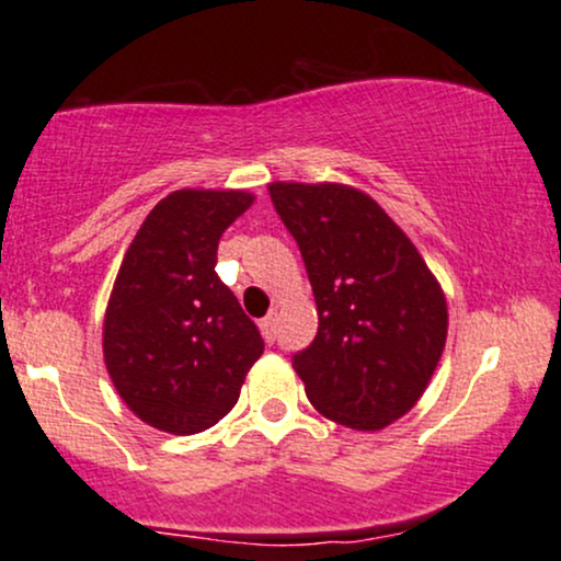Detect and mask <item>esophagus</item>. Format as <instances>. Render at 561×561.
Wrapping results in <instances>:
<instances>
[{
  "label": "esophagus",
  "mask_w": 561,
  "mask_h": 561,
  "mask_svg": "<svg viewBox=\"0 0 561 561\" xmlns=\"http://www.w3.org/2000/svg\"><path fill=\"white\" fill-rule=\"evenodd\" d=\"M259 327L263 332V340H266V343H274V340H276V313L272 311L266 319H261Z\"/></svg>",
  "instance_id": "esophagus-1"
}]
</instances>
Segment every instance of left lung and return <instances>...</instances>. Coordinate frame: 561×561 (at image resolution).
I'll use <instances>...</instances> for the list:
<instances>
[{
    "label": "left lung",
    "instance_id": "1",
    "mask_svg": "<svg viewBox=\"0 0 561 561\" xmlns=\"http://www.w3.org/2000/svg\"><path fill=\"white\" fill-rule=\"evenodd\" d=\"M268 195L317 298V337L293 356L308 401L351 430L388 427L433 379L448 334L446 295L414 242L362 190L274 182Z\"/></svg>",
    "mask_w": 561,
    "mask_h": 561
}]
</instances>
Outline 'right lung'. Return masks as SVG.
Returning a JSON list of instances; mask_svg holds the SVG:
<instances>
[{"instance_id":"right-lung-1","label":"right lung","mask_w":561,"mask_h":561,"mask_svg":"<svg viewBox=\"0 0 561 561\" xmlns=\"http://www.w3.org/2000/svg\"><path fill=\"white\" fill-rule=\"evenodd\" d=\"M242 190H176L128 244L107 300L102 351L141 422L173 435L214 427L261 358L259 327L218 279V240L253 205Z\"/></svg>"}]
</instances>
